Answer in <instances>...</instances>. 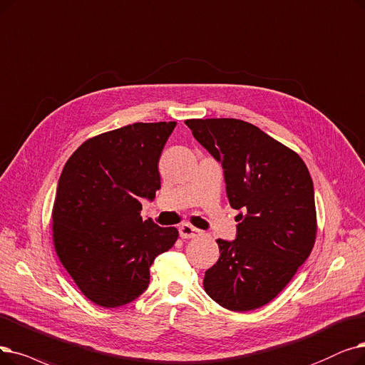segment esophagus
Returning <instances> with one entry per match:
<instances>
[{
  "label": "esophagus",
  "instance_id": "obj_1",
  "mask_svg": "<svg viewBox=\"0 0 365 365\" xmlns=\"http://www.w3.org/2000/svg\"><path fill=\"white\" fill-rule=\"evenodd\" d=\"M179 232H180V237L182 239H195V237H198L201 234V231L192 225L189 224H183L180 225L179 228Z\"/></svg>",
  "mask_w": 365,
  "mask_h": 365
}]
</instances>
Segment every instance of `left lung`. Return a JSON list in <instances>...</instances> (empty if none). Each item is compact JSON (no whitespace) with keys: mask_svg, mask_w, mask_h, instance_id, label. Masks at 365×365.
<instances>
[{"mask_svg":"<svg viewBox=\"0 0 365 365\" xmlns=\"http://www.w3.org/2000/svg\"><path fill=\"white\" fill-rule=\"evenodd\" d=\"M198 143L224 168L237 239L216 240L220 257L205 272L204 291L231 312L270 303L314 246V192L299 155L240 119H187Z\"/></svg>","mask_w":365,"mask_h":365,"instance_id":"obj_1","label":"left lung"}]
</instances>
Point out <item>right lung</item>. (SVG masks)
Wrapping results in <instances>:
<instances>
[{
	"instance_id": "add662e5",
	"label": "right lung",
	"mask_w": 365,
	"mask_h": 365,
	"mask_svg": "<svg viewBox=\"0 0 365 365\" xmlns=\"http://www.w3.org/2000/svg\"><path fill=\"white\" fill-rule=\"evenodd\" d=\"M178 122H137L88 138L70 156L52 209L56 255L93 304H128L149 284V268L179 231L143 220L155 198L165 141Z\"/></svg>"
}]
</instances>
